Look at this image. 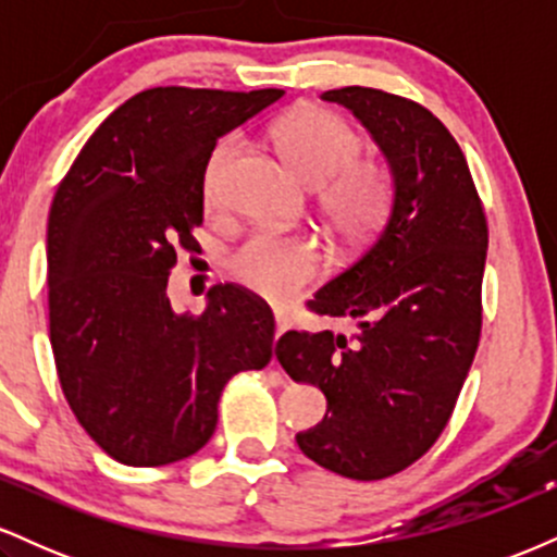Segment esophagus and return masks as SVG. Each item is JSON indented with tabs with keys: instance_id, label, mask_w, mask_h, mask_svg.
I'll list each match as a JSON object with an SVG mask.
<instances>
[{
	"instance_id": "obj_1",
	"label": "esophagus",
	"mask_w": 557,
	"mask_h": 557,
	"mask_svg": "<svg viewBox=\"0 0 557 557\" xmlns=\"http://www.w3.org/2000/svg\"><path fill=\"white\" fill-rule=\"evenodd\" d=\"M274 324H277V337L283 335V332L290 330V319H287L283 311H274Z\"/></svg>"
}]
</instances>
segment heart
I'll use <instances>...</instances> for the list:
<instances>
[{
    "mask_svg": "<svg viewBox=\"0 0 557 557\" xmlns=\"http://www.w3.org/2000/svg\"><path fill=\"white\" fill-rule=\"evenodd\" d=\"M272 140L298 181L322 188V214L343 243L359 246L385 225L393 207V175L382 162L356 159L361 138L345 120L319 107H300L272 127ZM233 154V140H222L209 157L207 203L216 201L222 170ZM322 261V248L309 235L257 233L233 253L230 274L246 290L283 304L317 277Z\"/></svg>",
    "mask_w": 557,
    "mask_h": 557,
    "instance_id": "obj_1",
    "label": "heart"
}]
</instances>
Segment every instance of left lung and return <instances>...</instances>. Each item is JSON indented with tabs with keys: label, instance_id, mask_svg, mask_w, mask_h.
I'll return each instance as SVG.
<instances>
[{
	"label": "left lung",
	"instance_id": "left-lung-1",
	"mask_svg": "<svg viewBox=\"0 0 557 557\" xmlns=\"http://www.w3.org/2000/svg\"><path fill=\"white\" fill-rule=\"evenodd\" d=\"M361 120L393 172L380 235L319 287L309 309L359 319L354 337L290 330L277 361L327 398L304 456L374 482L408 469L443 434L482 332L487 216L461 146L430 110L380 88L324 91Z\"/></svg>",
	"mask_w": 557,
	"mask_h": 557
}]
</instances>
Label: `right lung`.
I'll list each match as a JSON object with an SVG mask.
<instances>
[{"label":"right lung","mask_w":557,"mask_h":557,"mask_svg":"<svg viewBox=\"0 0 557 557\" xmlns=\"http://www.w3.org/2000/svg\"><path fill=\"white\" fill-rule=\"evenodd\" d=\"M285 91L159 86L104 120L57 188L47 227L49 337L75 419L125 466L194 456L230 376L274 356L272 309L214 285L201 314L168 298L177 248L203 222L216 138Z\"/></svg>","instance_id":"right-lung-1"}]
</instances>
